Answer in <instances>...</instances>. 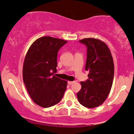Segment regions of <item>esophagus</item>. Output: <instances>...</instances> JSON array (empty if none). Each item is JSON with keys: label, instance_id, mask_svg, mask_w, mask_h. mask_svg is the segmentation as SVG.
Here are the masks:
<instances>
[{"label": "esophagus", "instance_id": "esophagus-1", "mask_svg": "<svg viewBox=\"0 0 134 134\" xmlns=\"http://www.w3.org/2000/svg\"><path fill=\"white\" fill-rule=\"evenodd\" d=\"M74 83H75V81H68V84H69V85H72Z\"/></svg>", "mask_w": 134, "mask_h": 134}]
</instances>
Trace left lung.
<instances>
[{
	"instance_id": "1",
	"label": "left lung",
	"mask_w": 134,
	"mask_h": 134,
	"mask_svg": "<svg viewBox=\"0 0 134 134\" xmlns=\"http://www.w3.org/2000/svg\"><path fill=\"white\" fill-rule=\"evenodd\" d=\"M87 47L85 70L88 79L80 83L81 88L77 93L81 105L95 108L105 101L109 94L114 74V65L110 51L105 42L92 38L79 41Z\"/></svg>"
}]
</instances>
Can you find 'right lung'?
<instances>
[{
    "label": "right lung",
    "instance_id": "add662e5",
    "mask_svg": "<svg viewBox=\"0 0 134 134\" xmlns=\"http://www.w3.org/2000/svg\"><path fill=\"white\" fill-rule=\"evenodd\" d=\"M67 41L51 36L38 38L28 49L23 65V80L36 105L48 108L62 99L67 81L57 78V55Z\"/></svg>",
    "mask_w": 134,
    "mask_h": 134
}]
</instances>
